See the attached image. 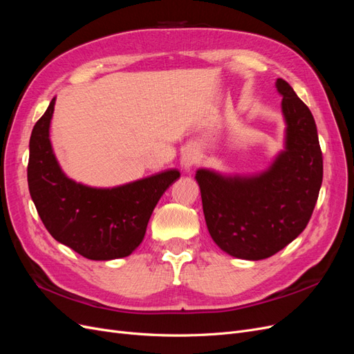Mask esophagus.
<instances>
[{
  "label": "esophagus",
  "mask_w": 354,
  "mask_h": 354,
  "mask_svg": "<svg viewBox=\"0 0 354 354\" xmlns=\"http://www.w3.org/2000/svg\"><path fill=\"white\" fill-rule=\"evenodd\" d=\"M196 160H198V156L194 151H186L183 156H181V165H183V168L189 169L190 167H194L196 164Z\"/></svg>",
  "instance_id": "34e87169"
}]
</instances>
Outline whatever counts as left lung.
Here are the masks:
<instances>
[{"label":"left lung","instance_id":"8db88e82","mask_svg":"<svg viewBox=\"0 0 354 354\" xmlns=\"http://www.w3.org/2000/svg\"><path fill=\"white\" fill-rule=\"evenodd\" d=\"M286 122L285 151L259 176L198 169L212 241L236 259L263 260L283 250L312 217L324 177L315 118L285 80L276 81Z\"/></svg>","mask_w":354,"mask_h":354}]
</instances>
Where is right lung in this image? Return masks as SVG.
Returning a JSON list of instances; mask_svg holds the SVG:
<instances>
[{"instance_id":"add662e5","label":"right lung","mask_w":354,"mask_h":354,"mask_svg":"<svg viewBox=\"0 0 354 354\" xmlns=\"http://www.w3.org/2000/svg\"><path fill=\"white\" fill-rule=\"evenodd\" d=\"M56 99L37 121L29 140L28 186L38 216L57 242L88 260H115L142 243L164 192L180 177L167 169L112 189L88 187L63 173L50 143Z\"/></svg>"}]
</instances>
